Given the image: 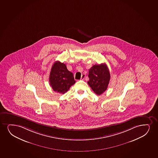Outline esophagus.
I'll return each instance as SVG.
<instances>
[{
    "label": "esophagus",
    "instance_id": "34e87169",
    "mask_svg": "<svg viewBox=\"0 0 158 158\" xmlns=\"http://www.w3.org/2000/svg\"><path fill=\"white\" fill-rule=\"evenodd\" d=\"M85 74H83L82 75V76H81V80H83L84 79V78H85Z\"/></svg>",
    "mask_w": 158,
    "mask_h": 158
}]
</instances>
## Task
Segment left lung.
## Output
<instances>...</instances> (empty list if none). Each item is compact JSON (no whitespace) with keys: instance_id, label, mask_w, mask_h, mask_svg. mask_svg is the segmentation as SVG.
Here are the masks:
<instances>
[{"instance_id":"8db88e82","label":"left lung","mask_w":158,"mask_h":158,"mask_svg":"<svg viewBox=\"0 0 158 158\" xmlns=\"http://www.w3.org/2000/svg\"><path fill=\"white\" fill-rule=\"evenodd\" d=\"M88 77V84L95 94L100 95L107 90L110 76L106 64L92 66L89 69Z\"/></svg>"}]
</instances>
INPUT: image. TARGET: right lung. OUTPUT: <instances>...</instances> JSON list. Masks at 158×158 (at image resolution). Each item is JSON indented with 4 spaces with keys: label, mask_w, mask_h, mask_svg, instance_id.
Listing matches in <instances>:
<instances>
[{
    "label": "right lung",
    "mask_w": 158,
    "mask_h": 158,
    "mask_svg": "<svg viewBox=\"0 0 158 158\" xmlns=\"http://www.w3.org/2000/svg\"><path fill=\"white\" fill-rule=\"evenodd\" d=\"M49 81L53 91L61 94L66 93L76 82L73 74L67 69L66 64L59 61L52 66Z\"/></svg>",
    "instance_id": "obj_1"
}]
</instances>
